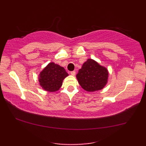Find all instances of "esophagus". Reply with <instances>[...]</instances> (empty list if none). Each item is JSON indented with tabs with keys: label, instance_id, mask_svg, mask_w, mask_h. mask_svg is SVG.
I'll return each mask as SVG.
<instances>
[{
	"label": "esophagus",
	"instance_id": "esophagus-1",
	"mask_svg": "<svg viewBox=\"0 0 146 146\" xmlns=\"http://www.w3.org/2000/svg\"><path fill=\"white\" fill-rule=\"evenodd\" d=\"M70 74H71V75L75 76V74H76L75 71H71V72H70Z\"/></svg>",
	"mask_w": 146,
	"mask_h": 146
}]
</instances>
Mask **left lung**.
Wrapping results in <instances>:
<instances>
[{"label": "left lung", "instance_id": "1", "mask_svg": "<svg viewBox=\"0 0 146 146\" xmlns=\"http://www.w3.org/2000/svg\"><path fill=\"white\" fill-rule=\"evenodd\" d=\"M108 72L106 68L97 62L88 59L78 71L76 78L80 86L88 92H95L103 88L107 83Z\"/></svg>", "mask_w": 146, "mask_h": 146}]
</instances>
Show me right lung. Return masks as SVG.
<instances>
[{
	"mask_svg": "<svg viewBox=\"0 0 146 146\" xmlns=\"http://www.w3.org/2000/svg\"><path fill=\"white\" fill-rule=\"evenodd\" d=\"M68 76V74L63 67L49 63L39 74V84L45 90L54 92L61 88L63 80Z\"/></svg>",
	"mask_w": 146,
	"mask_h": 146,
	"instance_id": "right-lung-1",
	"label": "right lung"
}]
</instances>
